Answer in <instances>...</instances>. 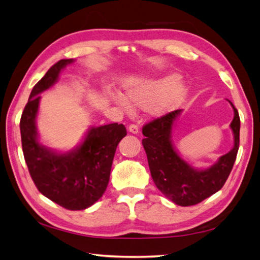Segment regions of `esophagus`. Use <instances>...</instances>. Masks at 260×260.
<instances>
[{
  "label": "esophagus",
  "instance_id": "esophagus-1",
  "mask_svg": "<svg viewBox=\"0 0 260 260\" xmlns=\"http://www.w3.org/2000/svg\"><path fill=\"white\" fill-rule=\"evenodd\" d=\"M128 131L131 132V133H133V134H138V133H139V131H140V128H139V126H138V125H135V124H131V125L128 126Z\"/></svg>",
  "mask_w": 260,
  "mask_h": 260
}]
</instances>
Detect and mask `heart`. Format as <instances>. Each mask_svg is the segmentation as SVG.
I'll return each instance as SVG.
<instances>
[{
  "label": "heart",
  "instance_id": "1",
  "mask_svg": "<svg viewBox=\"0 0 260 260\" xmlns=\"http://www.w3.org/2000/svg\"><path fill=\"white\" fill-rule=\"evenodd\" d=\"M186 96V87L178 78L170 77L143 82H134L126 87L125 99L112 95L111 99L120 108L127 110L132 107H146L153 114L171 111L182 102Z\"/></svg>",
  "mask_w": 260,
  "mask_h": 260
}]
</instances>
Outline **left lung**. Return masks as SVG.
I'll use <instances>...</instances> for the list:
<instances>
[{"label": "left lung", "instance_id": "8db88e82", "mask_svg": "<svg viewBox=\"0 0 260 260\" xmlns=\"http://www.w3.org/2000/svg\"><path fill=\"white\" fill-rule=\"evenodd\" d=\"M234 109L231 127L234 133V147L206 170H195L178 155L171 141L174 120L181 112L175 110L156 118L143 126L142 144L156 187L175 204L190 206L201 203L225 184L234 165L240 146V116Z\"/></svg>", "mask_w": 260, "mask_h": 260}]
</instances>
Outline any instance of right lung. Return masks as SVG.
<instances>
[{
  "mask_svg": "<svg viewBox=\"0 0 260 260\" xmlns=\"http://www.w3.org/2000/svg\"><path fill=\"white\" fill-rule=\"evenodd\" d=\"M73 59H60L48 70L30 91L20 118L21 147L33 182L47 199L68 210H85L98 202L108 187L114 152L126 136L117 122L91 127L76 150L56 153L39 143L35 118L43 90L58 79Z\"/></svg>",
  "mask_w": 260,
  "mask_h": 260,
  "instance_id": "obj_1",
  "label": "right lung"
}]
</instances>
